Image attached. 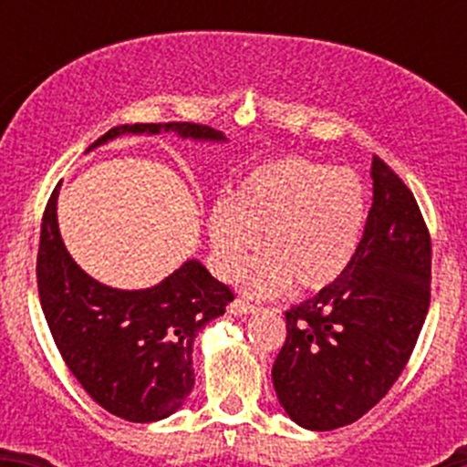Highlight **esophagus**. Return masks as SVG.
I'll return each mask as SVG.
<instances>
[{"mask_svg":"<svg viewBox=\"0 0 467 467\" xmlns=\"http://www.w3.org/2000/svg\"><path fill=\"white\" fill-rule=\"evenodd\" d=\"M228 312L234 314V317H246V314H253L255 312V305L246 303V300H233V303L228 305Z\"/></svg>","mask_w":467,"mask_h":467,"instance_id":"1","label":"esophagus"}]
</instances>
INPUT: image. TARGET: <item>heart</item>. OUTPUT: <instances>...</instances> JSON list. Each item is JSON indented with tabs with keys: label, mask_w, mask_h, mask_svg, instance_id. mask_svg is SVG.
Wrapping results in <instances>:
<instances>
[{
	"label": "heart",
	"mask_w": 467,
	"mask_h": 467,
	"mask_svg": "<svg viewBox=\"0 0 467 467\" xmlns=\"http://www.w3.org/2000/svg\"><path fill=\"white\" fill-rule=\"evenodd\" d=\"M368 196L350 169L307 158H280L251 169L207 219L212 255L223 277L244 271L253 253L266 255L251 268L246 286L266 296L286 282L298 291L332 285L359 248Z\"/></svg>",
	"instance_id": "heart-1"
}]
</instances>
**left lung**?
I'll return each instance as SVG.
<instances>
[{
  "mask_svg": "<svg viewBox=\"0 0 467 467\" xmlns=\"http://www.w3.org/2000/svg\"><path fill=\"white\" fill-rule=\"evenodd\" d=\"M373 207L346 271L286 317L273 386L312 431L352 425L402 375L430 309L431 239L416 199L373 158Z\"/></svg>",
  "mask_w": 467,
  "mask_h": 467,
  "instance_id": "1",
  "label": "left lung"
}]
</instances>
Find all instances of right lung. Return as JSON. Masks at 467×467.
Returning <instances> with one entry per match:
<instances>
[{"instance_id": "add662e5", "label": "right lung", "mask_w": 467, "mask_h": 467, "mask_svg": "<svg viewBox=\"0 0 467 467\" xmlns=\"http://www.w3.org/2000/svg\"><path fill=\"white\" fill-rule=\"evenodd\" d=\"M126 133L225 142V135L210 126L171 121L117 126L89 149ZM58 187L42 216L36 266L51 337L78 384L106 411L129 422L162 420L192 393L196 334L225 312L233 291L199 260H187L149 289L101 285L65 248L56 214Z\"/></svg>"}]
</instances>
